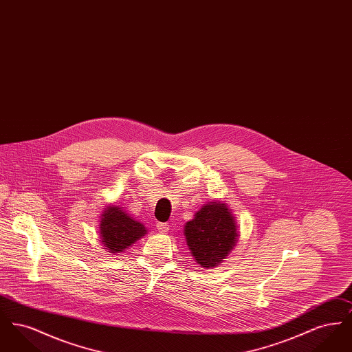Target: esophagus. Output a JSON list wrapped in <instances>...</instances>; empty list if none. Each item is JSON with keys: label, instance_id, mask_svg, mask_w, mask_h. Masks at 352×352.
Masks as SVG:
<instances>
[{"label": "esophagus", "instance_id": "1", "mask_svg": "<svg viewBox=\"0 0 352 352\" xmlns=\"http://www.w3.org/2000/svg\"><path fill=\"white\" fill-rule=\"evenodd\" d=\"M157 230H158L161 234H166L168 231V223H157Z\"/></svg>", "mask_w": 352, "mask_h": 352}]
</instances>
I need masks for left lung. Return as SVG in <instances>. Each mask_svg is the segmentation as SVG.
Returning a JSON list of instances; mask_svg holds the SVG:
<instances>
[{"label":"left lung","instance_id":"1","mask_svg":"<svg viewBox=\"0 0 352 352\" xmlns=\"http://www.w3.org/2000/svg\"><path fill=\"white\" fill-rule=\"evenodd\" d=\"M237 228L227 203L212 201L203 204L194 219L184 224L186 244L195 263L204 269L219 267L237 244Z\"/></svg>","mask_w":352,"mask_h":352}]
</instances>
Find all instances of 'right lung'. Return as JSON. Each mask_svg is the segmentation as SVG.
Wrapping results in <instances>:
<instances>
[{
    "label": "right lung",
    "mask_w": 352,
    "mask_h": 352,
    "mask_svg": "<svg viewBox=\"0 0 352 352\" xmlns=\"http://www.w3.org/2000/svg\"><path fill=\"white\" fill-rule=\"evenodd\" d=\"M148 232L145 226L132 218L121 206L109 204L102 210L99 234L104 250L121 253Z\"/></svg>",
    "instance_id": "add662e5"
}]
</instances>
